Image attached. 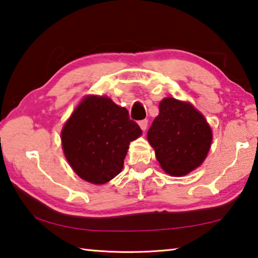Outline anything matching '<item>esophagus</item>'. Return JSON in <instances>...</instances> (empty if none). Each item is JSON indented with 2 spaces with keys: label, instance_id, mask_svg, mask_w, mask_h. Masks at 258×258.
<instances>
[{
  "label": "esophagus",
  "instance_id": "34e87169",
  "mask_svg": "<svg viewBox=\"0 0 258 258\" xmlns=\"http://www.w3.org/2000/svg\"><path fill=\"white\" fill-rule=\"evenodd\" d=\"M139 125H140V127H141V130L146 131L147 127H148V120H147V119L140 120V121H139Z\"/></svg>",
  "mask_w": 258,
  "mask_h": 258
}]
</instances>
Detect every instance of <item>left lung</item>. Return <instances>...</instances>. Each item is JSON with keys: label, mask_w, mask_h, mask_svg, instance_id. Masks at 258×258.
Instances as JSON below:
<instances>
[{"label": "left lung", "mask_w": 258, "mask_h": 258, "mask_svg": "<svg viewBox=\"0 0 258 258\" xmlns=\"http://www.w3.org/2000/svg\"><path fill=\"white\" fill-rule=\"evenodd\" d=\"M161 168L173 176H183L202 165L212 143V130L205 117L190 103L165 98L159 115L148 131Z\"/></svg>", "instance_id": "left-lung-1"}]
</instances>
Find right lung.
<instances>
[{"instance_id":"obj_1","label":"right lung","mask_w":258,"mask_h":258,"mask_svg":"<svg viewBox=\"0 0 258 258\" xmlns=\"http://www.w3.org/2000/svg\"><path fill=\"white\" fill-rule=\"evenodd\" d=\"M142 131L127 109L107 97H86L61 132L64 156L78 176L103 184L121 172L130 142Z\"/></svg>"}]
</instances>
